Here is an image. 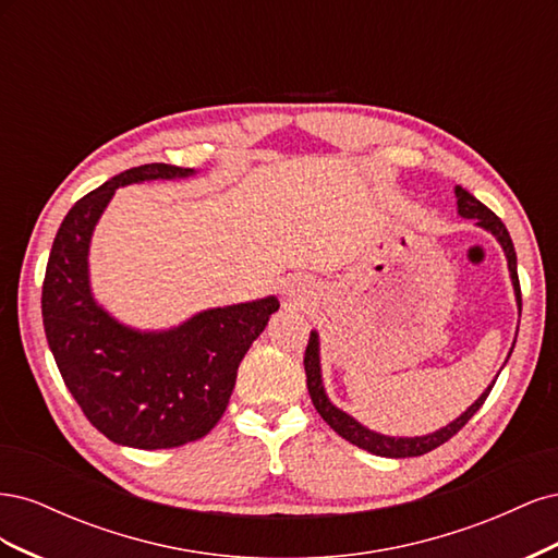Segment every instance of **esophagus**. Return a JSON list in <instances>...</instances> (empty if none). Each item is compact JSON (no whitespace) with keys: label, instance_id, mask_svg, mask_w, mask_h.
<instances>
[{"label":"esophagus","instance_id":"34e87169","mask_svg":"<svg viewBox=\"0 0 558 558\" xmlns=\"http://www.w3.org/2000/svg\"><path fill=\"white\" fill-rule=\"evenodd\" d=\"M289 295H295V291H289Z\"/></svg>","mask_w":558,"mask_h":558}]
</instances>
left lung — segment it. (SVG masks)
<instances>
[{
  "label": "left lung",
  "instance_id": "8db88e82",
  "mask_svg": "<svg viewBox=\"0 0 558 558\" xmlns=\"http://www.w3.org/2000/svg\"><path fill=\"white\" fill-rule=\"evenodd\" d=\"M456 207H459V214L463 218H475L477 226L484 228L486 232H492L494 238L500 242L502 251H505V258H508V269H510V279L514 286V298H517V307L521 312V289H519V275H517V253H514V244L510 240V232L508 228L502 226L500 218L484 207L482 202L470 195L461 185H456ZM514 349V344H512ZM512 353V351H510ZM305 373H307V388H310V396L316 412L320 414V418L326 421V424L340 435L344 437L347 442L356 445L369 453L375 456H386V459H410V456H424L428 451H433L435 447L445 445L449 437H453L459 433L468 421L475 416V412L482 408L484 400L492 393V388L496 384V379L486 386V391L470 404V408L459 416L453 418L451 424H447L445 428L428 433V435H416V437H391V435H381L365 428L363 424H359L356 418L349 416L347 412H342L340 408H335L330 402V398L326 396V388H324V379H320V356H318V332L312 330L310 335V342H307V351H305ZM500 375V373H498Z\"/></svg>",
  "mask_w": 558,
  "mask_h": 558
}]
</instances>
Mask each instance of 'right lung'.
Instances as JSON below:
<instances>
[{
	"mask_svg": "<svg viewBox=\"0 0 558 558\" xmlns=\"http://www.w3.org/2000/svg\"><path fill=\"white\" fill-rule=\"evenodd\" d=\"M195 170L150 162L125 170L81 197L50 248L41 316L60 375L90 424L111 442L172 449L205 437L223 416L238 367L279 300L205 310L170 330H134L90 291L93 230L116 189Z\"/></svg>",
	"mask_w": 558,
	"mask_h": 558,
	"instance_id": "right-lung-1",
	"label": "right lung"
}]
</instances>
